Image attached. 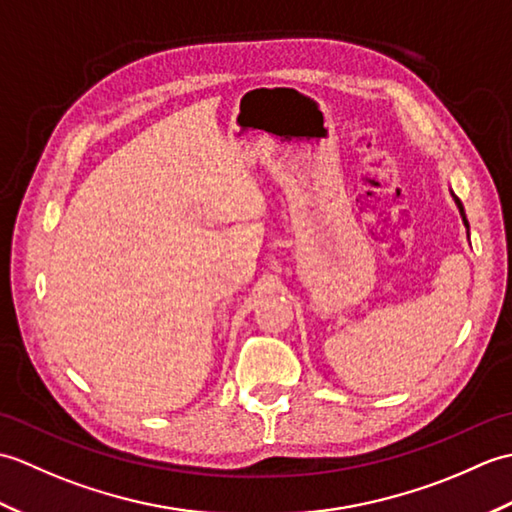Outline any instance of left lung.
Listing matches in <instances>:
<instances>
[{"label": "left lung", "instance_id": "1", "mask_svg": "<svg viewBox=\"0 0 512 512\" xmlns=\"http://www.w3.org/2000/svg\"><path fill=\"white\" fill-rule=\"evenodd\" d=\"M455 202H458V206H460V213H462V220H464L466 228H469V222H466V215H464V209H462V204H460V200H455Z\"/></svg>", "mask_w": 512, "mask_h": 512}]
</instances>
